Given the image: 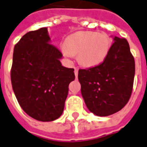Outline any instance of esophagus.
I'll return each mask as SVG.
<instances>
[{"mask_svg": "<svg viewBox=\"0 0 147 147\" xmlns=\"http://www.w3.org/2000/svg\"><path fill=\"white\" fill-rule=\"evenodd\" d=\"M78 71H79V69L77 68V67H75V75H76V77H77V76H78Z\"/></svg>", "mask_w": 147, "mask_h": 147, "instance_id": "esophagus-1", "label": "esophagus"}]
</instances>
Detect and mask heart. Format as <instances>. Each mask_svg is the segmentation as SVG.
<instances>
[{
    "label": "heart",
    "mask_w": 147,
    "mask_h": 147,
    "mask_svg": "<svg viewBox=\"0 0 147 147\" xmlns=\"http://www.w3.org/2000/svg\"><path fill=\"white\" fill-rule=\"evenodd\" d=\"M111 40L103 32H77L70 35L61 45V50L67 58L78 54V60L85 67H94L102 63L107 56Z\"/></svg>",
    "instance_id": "1"
}]
</instances>
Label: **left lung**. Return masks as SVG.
I'll use <instances>...</instances> for the list:
<instances>
[{
  "mask_svg": "<svg viewBox=\"0 0 147 147\" xmlns=\"http://www.w3.org/2000/svg\"><path fill=\"white\" fill-rule=\"evenodd\" d=\"M114 40L102 63L78 71L84 102L98 116L120 111L128 103L133 91L135 61L129 42L117 36Z\"/></svg>",
  "mask_w": 147,
  "mask_h": 147,
  "instance_id": "left-lung-1",
  "label": "left lung"
}]
</instances>
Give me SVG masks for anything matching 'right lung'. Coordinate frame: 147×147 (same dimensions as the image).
<instances>
[{
	"label": "right lung",
	"instance_id": "add662e5",
	"mask_svg": "<svg viewBox=\"0 0 147 147\" xmlns=\"http://www.w3.org/2000/svg\"><path fill=\"white\" fill-rule=\"evenodd\" d=\"M49 40L47 28L26 33L14 45L10 71L20 107L39 121L61 116L69 84L75 80L74 69L62 66L63 54Z\"/></svg>",
	"mask_w": 147,
	"mask_h": 147
}]
</instances>
